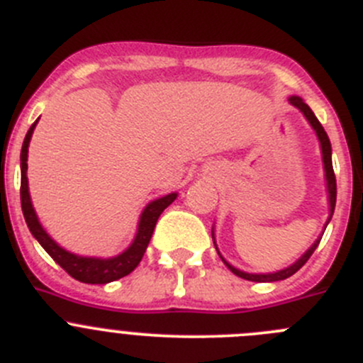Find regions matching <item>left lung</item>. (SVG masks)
Returning <instances> with one entry per match:
<instances>
[{
    "label": "left lung",
    "instance_id": "1",
    "mask_svg": "<svg viewBox=\"0 0 363 363\" xmlns=\"http://www.w3.org/2000/svg\"><path fill=\"white\" fill-rule=\"evenodd\" d=\"M289 103L293 104L294 108H298V110L303 113V117L307 118V122L311 124V128L314 129L315 136H318L319 140V145H321V154H323V168H325V179H326V193H328V203H330V216H328V221L325 223V228L326 225L330 223V220H332L333 216V211H335V202H337V182H335V174H333V164H332V143H330V138L328 135H326L325 128L321 125V122L315 118L314 111L308 108V104H305V101L301 99V97L298 96H291L289 97ZM323 234H325V230H323ZM323 234L319 235L318 239H315L314 242H312L311 248L307 250V252L303 253V255L300 257V259L296 260V262H293L291 266L284 267V269H279V271H273V273H246V271H241L238 269V267L232 266L230 262H227V260L223 259V255H221L220 252H218V246H216V241H214V228H213V241H214V248H216L218 255H220V259L223 260L225 266L228 267V269L234 273V275L241 277V279L245 280H252V282H279V280H286L289 279V277H293L294 273H296L298 269H300L301 266H303L305 262H307L308 259H311V255L314 253V250L318 248L319 241H321Z\"/></svg>",
    "mask_w": 363,
    "mask_h": 363
}]
</instances>
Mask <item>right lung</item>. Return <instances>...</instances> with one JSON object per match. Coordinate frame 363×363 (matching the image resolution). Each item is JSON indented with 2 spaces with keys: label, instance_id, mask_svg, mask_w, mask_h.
<instances>
[{
  "label": "right lung",
  "instance_id": "right-lung-1",
  "mask_svg": "<svg viewBox=\"0 0 363 363\" xmlns=\"http://www.w3.org/2000/svg\"><path fill=\"white\" fill-rule=\"evenodd\" d=\"M37 122L38 118L31 124V128L28 129L26 138H24L23 142V149H21V207H23L24 220H26L30 232L33 234V238L40 242L42 248L51 255V259L55 260L56 264H60L72 279L79 280V282L110 284L122 279V277L129 275V273L138 266L143 253H145L147 246H149L154 227H156L157 223V218H160L161 213L177 199V193H168V195L147 203L145 209L140 214L135 239H133L131 245H129L124 252L118 253V255L108 257V259H103V257H83L62 248V246L44 230V227H42L40 221H38L37 213H35L33 209V203H31L30 188H28V147H30V140L31 135H33Z\"/></svg>",
  "mask_w": 363,
  "mask_h": 363
}]
</instances>
